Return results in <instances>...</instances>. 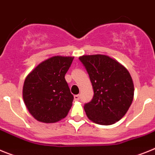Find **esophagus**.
<instances>
[{
    "label": "esophagus",
    "mask_w": 155,
    "mask_h": 155,
    "mask_svg": "<svg viewBox=\"0 0 155 155\" xmlns=\"http://www.w3.org/2000/svg\"><path fill=\"white\" fill-rule=\"evenodd\" d=\"M74 101H79L80 100V95L79 94H76V95L74 96Z\"/></svg>",
    "instance_id": "obj_1"
}]
</instances>
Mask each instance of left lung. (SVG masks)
Wrapping results in <instances>:
<instances>
[{
  "label": "left lung",
  "instance_id": "1",
  "mask_svg": "<svg viewBox=\"0 0 155 155\" xmlns=\"http://www.w3.org/2000/svg\"><path fill=\"white\" fill-rule=\"evenodd\" d=\"M89 75L94 96L84 106L87 118L99 125H112L127 113L134 99V86L127 68L109 56L79 57Z\"/></svg>",
  "mask_w": 155,
  "mask_h": 155
}]
</instances>
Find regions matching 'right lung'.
I'll return each instance as SVG.
<instances>
[{"instance_id": "obj_1", "label": "right lung", "mask_w": 155, "mask_h": 155, "mask_svg": "<svg viewBox=\"0 0 155 155\" xmlns=\"http://www.w3.org/2000/svg\"><path fill=\"white\" fill-rule=\"evenodd\" d=\"M74 57L54 56L42 61L27 75L23 100L36 120L53 124L65 118L72 106L73 94L65 80Z\"/></svg>"}]
</instances>
